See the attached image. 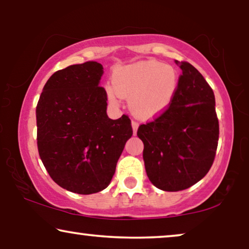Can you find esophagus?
<instances>
[{
    "label": "esophagus",
    "mask_w": 249,
    "mask_h": 249,
    "mask_svg": "<svg viewBox=\"0 0 249 249\" xmlns=\"http://www.w3.org/2000/svg\"><path fill=\"white\" fill-rule=\"evenodd\" d=\"M131 125H132V130H134V134H136V132H137V129H138V122L137 121H135V120H132L131 121Z\"/></svg>",
    "instance_id": "obj_1"
}]
</instances>
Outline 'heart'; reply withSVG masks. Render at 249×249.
Returning a JSON list of instances; mask_svg holds the SVG:
<instances>
[{
    "label": "heart",
    "instance_id": "b5f03b06",
    "mask_svg": "<svg viewBox=\"0 0 249 249\" xmlns=\"http://www.w3.org/2000/svg\"><path fill=\"white\" fill-rule=\"evenodd\" d=\"M179 87V73L170 64L159 61H141L115 69L112 86H107L108 100L118 103L129 98V107L141 119H152L163 113L175 98Z\"/></svg>",
    "mask_w": 249,
    "mask_h": 249
}]
</instances>
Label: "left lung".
Returning a JSON list of instances; mask_svg holds the SVG:
<instances>
[{"instance_id":"1","label":"left lung","mask_w":249,"mask_h":249,"mask_svg":"<svg viewBox=\"0 0 249 249\" xmlns=\"http://www.w3.org/2000/svg\"><path fill=\"white\" fill-rule=\"evenodd\" d=\"M180 69L171 104L137 130L144 142L148 179L165 192L187 189L203 179L213 164L219 142L213 89L190 63L181 61Z\"/></svg>"}]
</instances>
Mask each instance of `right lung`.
<instances>
[{
  "label": "right lung",
  "instance_id": "obj_1",
  "mask_svg": "<svg viewBox=\"0 0 249 249\" xmlns=\"http://www.w3.org/2000/svg\"><path fill=\"white\" fill-rule=\"evenodd\" d=\"M102 74L103 66L94 61L56 71L36 107L37 147L46 171L60 187L81 195L107 188L132 136L128 115L107 117Z\"/></svg>",
  "mask_w": 249,
  "mask_h": 249
}]
</instances>
